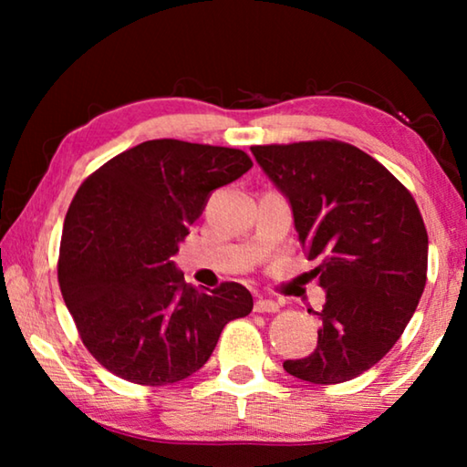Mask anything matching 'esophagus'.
<instances>
[{
	"label": "esophagus",
	"mask_w": 467,
	"mask_h": 467,
	"mask_svg": "<svg viewBox=\"0 0 467 467\" xmlns=\"http://www.w3.org/2000/svg\"><path fill=\"white\" fill-rule=\"evenodd\" d=\"M253 309H255V313H275L280 309V305L272 298H257Z\"/></svg>",
	"instance_id": "obj_1"
}]
</instances>
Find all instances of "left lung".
I'll return each instance as SVG.
<instances>
[{
    "instance_id": "obj_1",
    "label": "left lung",
    "mask_w": 467,
    "mask_h": 467,
    "mask_svg": "<svg viewBox=\"0 0 467 467\" xmlns=\"http://www.w3.org/2000/svg\"><path fill=\"white\" fill-rule=\"evenodd\" d=\"M288 197L311 275L326 288L317 348L286 360L292 377L344 383L377 365L418 306L429 234L412 193L373 156L337 140L251 146Z\"/></svg>"
}]
</instances>
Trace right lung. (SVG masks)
I'll use <instances>...</instances> for the list:
<instances>
[{
	"mask_svg": "<svg viewBox=\"0 0 467 467\" xmlns=\"http://www.w3.org/2000/svg\"><path fill=\"white\" fill-rule=\"evenodd\" d=\"M251 167L236 148L150 140L78 189L57 280L84 346L110 373L152 387L183 381L208 362L226 323L251 313L243 284L200 290L171 259L210 193Z\"/></svg>",
	"mask_w": 467,
	"mask_h": 467,
	"instance_id": "1",
	"label": "right lung"
}]
</instances>
